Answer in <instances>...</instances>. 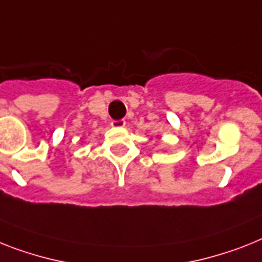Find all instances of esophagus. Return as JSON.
I'll return each instance as SVG.
<instances>
[{"mask_svg": "<svg viewBox=\"0 0 262 262\" xmlns=\"http://www.w3.org/2000/svg\"><path fill=\"white\" fill-rule=\"evenodd\" d=\"M111 126L115 127V128H123V127L126 126V120H123V119H120V120H112Z\"/></svg>", "mask_w": 262, "mask_h": 262, "instance_id": "obj_1", "label": "esophagus"}]
</instances>
